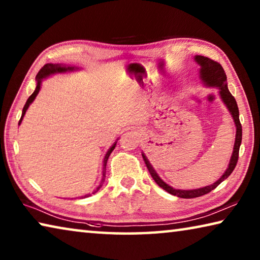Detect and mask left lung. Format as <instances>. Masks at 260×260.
Returning <instances> with one entry per match:
<instances>
[{
    "instance_id": "8db88e82",
    "label": "left lung",
    "mask_w": 260,
    "mask_h": 260,
    "mask_svg": "<svg viewBox=\"0 0 260 260\" xmlns=\"http://www.w3.org/2000/svg\"><path fill=\"white\" fill-rule=\"evenodd\" d=\"M193 60L200 65V79L202 83L209 88H218L220 99H221L223 104H225V107L227 108V110L231 113V116L233 117V120H234V124L236 127V134H235V142H234V148H233L231 160L228 162V167L226 169L225 172H223L221 177H220L214 183L210 184V186H205L197 189H188V190H184V189H175L173 187H171L170 184H167L166 182L162 181L159 175L157 174L156 170L153 169L152 165L150 164V161H149L147 156L142 152L144 162H146V165L149 170V173L151 174V177L153 180H155V182L160 188L164 189L165 191L170 192L171 195L178 196L180 199H195V197L203 196L205 193L213 190L214 188H217L219 184L223 181V180H226L228 177H230L231 173L235 169L237 159H239V150L242 142V126L240 122L239 108H237V103L234 99V96H233L231 94V91L228 90L227 77L222 67L219 63H217V61L210 59L208 57L200 56V55H196L193 57Z\"/></svg>"
}]
</instances>
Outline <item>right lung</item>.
<instances>
[{"label":"right lung","mask_w":260,"mask_h":260,"mask_svg":"<svg viewBox=\"0 0 260 260\" xmlns=\"http://www.w3.org/2000/svg\"><path fill=\"white\" fill-rule=\"evenodd\" d=\"M78 70H80V69L77 68V67H72V65L52 64V63H48V64H46L45 67H43V68L40 70V71H39V73L37 74V78H35V80H37V87H35V90L33 91V94L29 96L27 101H26V103H25L24 108H23V113H21V118H20V120H19V124H18V125H20V124H21V121H23V118H24V116H25L26 111H27L28 107H29L30 104L33 103V101L35 100V98H37V95L39 94V91H40L43 79H47L48 77L54 76V74H58V73H68V72H74V71H78ZM118 140H119V139H117L116 142H114V143L112 144V146L108 149V151H107V153H105V156H104V158H103V162H102V164H103L102 179H101L100 184H99L98 187H96V188L94 189L93 192L86 193V195L81 196V199H85V197H89V196L91 195V193L98 192V191L100 190V189H101V187L103 186V182H104V180H105V169H107V161H108V158H109V156H110V153H111V152L113 151V149L116 148V144H117V142H118Z\"/></svg>","instance_id":"1"}]
</instances>
